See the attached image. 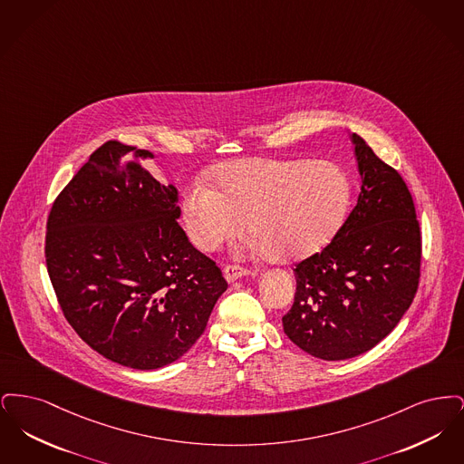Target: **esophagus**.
<instances>
[{
    "label": "esophagus",
    "instance_id": "obj_1",
    "mask_svg": "<svg viewBox=\"0 0 464 464\" xmlns=\"http://www.w3.org/2000/svg\"><path fill=\"white\" fill-rule=\"evenodd\" d=\"M248 273H250V271H248L246 267H242V266L227 265L224 267V278H226L227 284L237 282L238 278H242V276L248 275Z\"/></svg>",
    "mask_w": 464,
    "mask_h": 464
}]
</instances>
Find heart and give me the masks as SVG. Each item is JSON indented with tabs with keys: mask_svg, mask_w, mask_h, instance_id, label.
Returning <instances> with one entry per match:
<instances>
[{
	"mask_svg": "<svg viewBox=\"0 0 464 464\" xmlns=\"http://www.w3.org/2000/svg\"><path fill=\"white\" fill-rule=\"evenodd\" d=\"M219 192L195 180L184 193L182 216L191 242L214 250L243 226L248 246L275 261H297L322 248L344 221L352 184L332 161L245 158L214 170Z\"/></svg>",
	"mask_w": 464,
	"mask_h": 464,
	"instance_id": "b5f03b06",
	"label": "heart"
}]
</instances>
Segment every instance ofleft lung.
<instances>
[{
    "instance_id": "1",
    "label": "left lung",
    "mask_w": 464,
    "mask_h": 464,
    "mask_svg": "<svg viewBox=\"0 0 464 464\" xmlns=\"http://www.w3.org/2000/svg\"><path fill=\"white\" fill-rule=\"evenodd\" d=\"M360 195L332 242L295 266L288 339L322 360L372 350L418 292L420 231L407 184L353 133Z\"/></svg>"
}]
</instances>
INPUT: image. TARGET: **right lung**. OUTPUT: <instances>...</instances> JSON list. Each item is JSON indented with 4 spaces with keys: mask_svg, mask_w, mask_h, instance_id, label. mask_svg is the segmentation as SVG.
<instances>
[{
    "mask_svg": "<svg viewBox=\"0 0 464 464\" xmlns=\"http://www.w3.org/2000/svg\"><path fill=\"white\" fill-rule=\"evenodd\" d=\"M118 140L90 155L53 201L46 269L69 325L114 363L155 371L205 331L227 284L179 226V193Z\"/></svg>",
    "mask_w": 464,
    "mask_h": 464,
    "instance_id": "1",
    "label": "right lung"
}]
</instances>
